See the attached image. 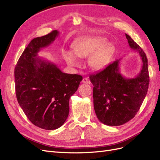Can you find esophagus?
Listing matches in <instances>:
<instances>
[{
	"label": "esophagus",
	"instance_id": "esophagus-1",
	"mask_svg": "<svg viewBox=\"0 0 160 160\" xmlns=\"http://www.w3.org/2000/svg\"><path fill=\"white\" fill-rule=\"evenodd\" d=\"M82 83H85V84H88V83H89L90 82H89L88 78H87V77H85V78H83V80H82Z\"/></svg>",
	"mask_w": 160,
	"mask_h": 160
}]
</instances>
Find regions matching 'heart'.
<instances>
[{"label": "heart", "instance_id": "b5f03b06", "mask_svg": "<svg viewBox=\"0 0 160 160\" xmlns=\"http://www.w3.org/2000/svg\"><path fill=\"white\" fill-rule=\"evenodd\" d=\"M103 38L89 37L83 38L72 47L71 51H65L64 57L68 64L77 66L79 62L75 56L79 58L88 57V65L93 71H99L107 66L110 60L112 46L105 43Z\"/></svg>", "mask_w": 160, "mask_h": 160}]
</instances>
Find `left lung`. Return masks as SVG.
<instances>
[{"label":"left lung","mask_w":160,"mask_h":160,"mask_svg":"<svg viewBox=\"0 0 160 160\" xmlns=\"http://www.w3.org/2000/svg\"><path fill=\"white\" fill-rule=\"evenodd\" d=\"M129 47L138 52L142 61L139 75L126 79L119 72V60L91 74L93 85V97L95 113L101 123L118 126L133 119L146 96L149 83L148 59L146 53L128 35L125 34Z\"/></svg>","instance_id":"obj_1"}]
</instances>
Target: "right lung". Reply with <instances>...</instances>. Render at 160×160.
<instances>
[{"label":"right lung","instance_id":"1","mask_svg":"<svg viewBox=\"0 0 160 160\" xmlns=\"http://www.w3.org/2000/svg\"><path fill=\"white\" fill-rule=\"evenodd\" d=\"M59 35L57 30L29 42L14 69L18 103L27 118L41 129L60 128L69 113V99L78 89L83 77L62 72L40 59L37 52L49 46Z\"/></svg>","mask_w":160,"mask_h":160}]
</instances>
